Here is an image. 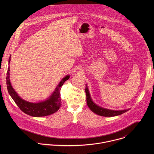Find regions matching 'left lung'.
Here are the masks:
<instances>
[{
    "mask_svg": "<svg viewBox=\"0 0 154 154\" xmlns=\"http://www.w3.org/2000/svg\"><path fill=\"white\" fill-rule=\"evenodd\" d=\"M85 92L87 95V103L88 105V107L90 109L92 112L94 113L104 117H113L120 115L129 110H119V111H115V110H109L106 109L102 108L97 105H96L92 100L90 94L88 91V89L87 86L85 88Z\"/></svg>",
    "mask_w": 154,
    "mask_h": 154,
    "instance_id": "left-lung-1",
    "label": "left lung"
}]
</instances>
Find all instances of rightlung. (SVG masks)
Returning <instances> with one entry per match:
<instances>
[{"label": "right lung", "mask_w": 154, "mask_h": 154, "mask_svg": "<svg viewBox=\"0 0 154 154\" xmlns=\"http://www.w3.org/2000/svg\"><path fill=\"white\" fill-rule=\"evenodd\" d=\"M11 56H10L9 60V64L10 63ZM9 66L8 68L6 73V84L7 89L9 94L14 100L15 103L24 113L32 117H43L51 115L57 112L61 107V98H60V89L64 82L68 80L70 78L69 75H67L60 81L57 85L53 94L47 100L38 103H32L26 101L18 96L15 90L13 89L9 80Z\"/></svg>", "instance_id": "obj_1"}]
</instances>
